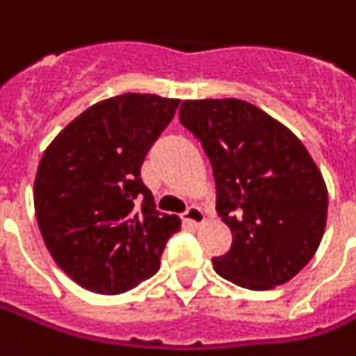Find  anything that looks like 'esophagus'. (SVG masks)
<instances>
[{
	"label": "esophagus",
	"mask_w": 356,
	"mask_h": 356,
	"mask_svg": "<svg viewBox=\"0 0 356 356\" xmlns=\"http://www.w3.org/2000/svg\"><path fill=\"white\" fill-rule=\"evenodd\" d=\"M183 220H185L186 225H191V227H200L204 221H206V216L200 208H196V206H188L183 213Z\"/></svg>",
	"instance_id": "1"
}]
</instances>
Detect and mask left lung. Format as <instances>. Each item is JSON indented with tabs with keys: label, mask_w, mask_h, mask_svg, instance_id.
<instances>
[{
	"label": "left lung",
	"mask_w": 356,
	"mask_h": 356,
	"mask_svg": "<svg viewBox=\"0 0 356 356\" xmlns=\"http://www.w3.org/2000/svg\"><path fill=\"white\" fill-rule=\"evenodd\" d=\"M179 121L200 140L216 179V210L229 225L223 280L252 291L289 282L322 241L327 191L307 148L287 127L235 98L186 100Z\"/></svg>",
	"instance_id": "obj_1"
}]
</instances>
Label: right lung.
Wrapping results in <instances>:
<instances>
[{"label": "right lung", "instance_id": "1", "mask_svg": "<svg viewBox=\"0 0 356 356\" xmlns=\"http://www.w3.org/2000/svg\"><path fill=\"white\" fill-rule=\"evenodd\" d=\"M179 100L123 94L94 104L40 160L34 208L56 264L81 287L119 295L160 270L177 216L156 210L140 177L144 158Z\"/></svg>", "mask_w": 356, "mask_h": 356}]
</instances>
